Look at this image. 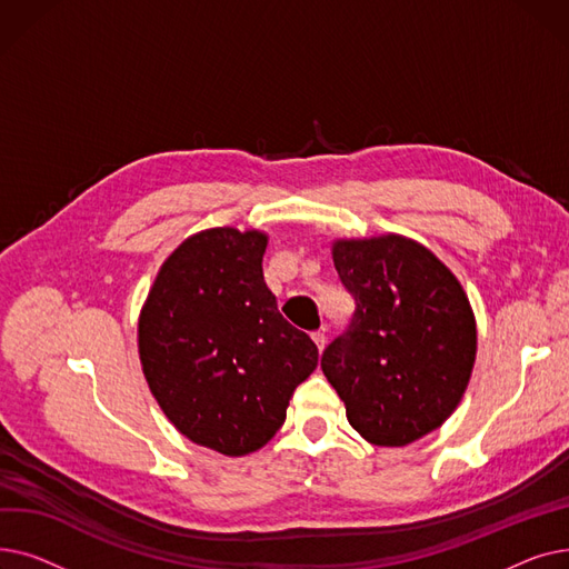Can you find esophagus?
<instances>
[{
	"label": "esophagus",
	"mask_w": 569,
	"mask_h": 569,
	"mask_svg": "<svg viewBox=\"0 0 569 569\" xmlns=\"http://www.w3.org/2000/svg\"><path fill=\"white\" fill-rule=\"evenodd\" d=\"M311 339H313V343L318 346V350L322 352V348H325V343H327V337H325V332H320V330H318V332H313V335H311Z\"/></svg>",
	"instance_id": "esophagus-1"
}]
</instances>
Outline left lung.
Instances as JSON below:
<instances>
[{
  "label": "left lung",
  "mask_w": 569,
  "mask_h": 569,
  "mask_svg": "<svg viewBox=\"0 0 569 569\" xmlns=\"http://www.w3.org/2000/svg\"><path fill=\"white\" fill-rule=\"evenodd\" d=\"M332 260L355 297L348 332L322 352V373L350 427L403 447L442 427L463 399L477 355L468 295L433 251L403 234L335 239Z\"/></svg>",
  "instance_id": "left-lung-1"
}]
</instances>
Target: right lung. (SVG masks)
<instances>
[{"label":"right lung","instance_id":"obj_1","mask_svg":"<svg viewBox=\"0 0 569 569\" xmlns=\"http://www.w3.org/2000/svg\"><path fill=\"white\" fill-rule=\"evenodd\" d=\"M267 232L230 226L187 237L161 264L138 318L149 392L191 442L244 457L274 438L316 365L309 335L264 286Z\"/></svg>","mask_w":569,"mask_h":569}]
</instances>
